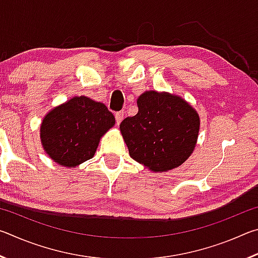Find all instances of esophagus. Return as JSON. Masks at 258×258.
<instances>
[{"instance_id": "1", "label": "esophagus", "mask_w": 258, "mask_h": 258, "mask_svg": "<svg viewBox=\"0 0 258 258\" xmlns=\"http://www.w3.org/2000/svg\"><path fill=\"white\" fill-rule=\"evenodd\" d=\"M115 118H116V124H120V121L123 120V118H124V112L123 111L116 112Z\"/></svg>"}]
</instances>
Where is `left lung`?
Returning <instances> with one entry per match:
<instances>
[{"mask_svg":"<svg viewBox=\"0 0 258 258\" xmlns=\"http://www.w3.org/2000/svg\"><path fill=\"white\" fill-rule=\"evenodd\" d=\"M139 111L119 125L130 156L152 172L182 165L197 143L200 119L181 97L147 91L138 99Z\"/></svg>","mask_w":258,"mask_h":258,"instance_id":"left-lung-1","label":"left lung"}]
</instances>
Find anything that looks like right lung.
Here are the masks:
<instances>
[{"instance_id": "right-lung-1", "label": "right lung", "mask_w": 258, "mask_h": 258, "mask_svg": "<svg viewBox=\"0 0 258 258\" xmlns=\"http://www.w3.org/2000/svg\"><path fill=\"white\" fill-rule=\"evenodd\" d=\"M115 125V117L101 102L74 97L55 107L41 125V142L51 159L76 167L94 156L102 135Z\"/></svg>"}]
</instances>
